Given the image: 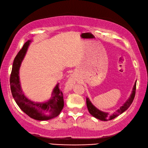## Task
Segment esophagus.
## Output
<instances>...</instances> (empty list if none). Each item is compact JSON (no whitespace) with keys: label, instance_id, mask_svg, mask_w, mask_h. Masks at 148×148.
<instances>
[{"label":"esophagus","instance_id":"esophagus-1","mask_svg":"<svg viewBox=\"0 0 148 148\" xmlns=\"http://www.w3.org/2000/svg\"><path fill=\"white\" fill-rule=\"evenodd\" d=\"M76 82V78L74 75H71L70 77L69 78L68 80L65 84V89L66 90H70V89L72 88V86L73 84L75 83Z\"/></svg>","mask_w":148,"mask_h":148}]
</instances>
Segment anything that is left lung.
Instances as JSON below:
<instances>
[{"label": "left lung", "instance_id": "obj_1", "mask_svg": "<svg viewBox=\"0 0 148 148\" xmlns=\"http://www.w3.org/2000/svg\"><path fill=\"white\" fill-rule=\"evenodd\" d=\"M136 84V81L135 82V84H134L133 90L130 97L127 100V101L124 103L123 106L120 107V109H119L117 111L115 112L114 114L111 115H110L108 112H105L101 111L98 109L97 108H96V107L92 104L89 98L86 97V106H87L89 112L90 113V114L92 115L93 117H95V118L101 120L102 121H108L117 117V116L122 114L125 110H127L128 109V107L132 104V103L133 101L134 97H135V96Z\"/></svg>", "mask_w": 148, "mask_h": 148}]
</instances>
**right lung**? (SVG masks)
<instances>
[{
  "label": "right lung",
  "instance_id": "add662e5",
  "mask_svg": "<svg viewBox=\"0 0 148 148\" xmlns=\"http://www.w3.org/2000/svg\"><path fill=\"white\" fill-rule=\"evenodd\" d=\"M31 42L32 40H28L24 44L13 61L10 79L11 91L17 105L26 115L36 120H48L59 115L63 109V94L59 88V83H57L53 89L52 97L45 102H34L24 95L20 82L19 70Z\"/></svg>",
  "mask_w": 148,
  "mask_h": 148
}]
</instances>
